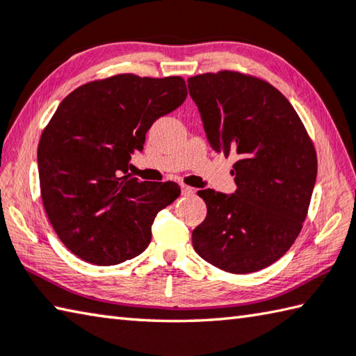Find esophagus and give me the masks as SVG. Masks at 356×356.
<instances>
[{"label":"esophagus","instance_id":"34e87169","mask_svg":"<svg viewBox=\"0 0 356 356\" xmlns=\"http://www.w3.org/2000/svg\"><path fill=\"white\" fill-rule=\"evenodd\" d=\"M182 195L184 196H193L195 195V188H191L188 185H182Z\"/></svg>","mask_w":356,"mask_h":356}]
</instances>
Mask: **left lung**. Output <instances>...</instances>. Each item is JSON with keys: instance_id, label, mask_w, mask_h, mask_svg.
<instances>
[{"instance_id": "obj_1", "label": "left lung", "mask_w": 356, "mask_h": 356, "mask_svg": "<svg viewBox=\"0 0 356 356\" xmlns=\"http://www.w3.org/2000/svg\"><path fill=\"white\" fill-rule=\"evenodd\" d=\"M188 90L210 146L238 157L236 191L200 190L207 218L193 248L232 274L268 268L300 234L312 200L318 157L294 107L279 90L236 71L193 76Z\"/></svg>"}]
</instances>
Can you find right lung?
<instances>
[{"label":"right lung","instance_id":"1","mask_svg":"<svg viewBox=\"0 0 356 356\" xmlns=\"http://www.w3.org/2000/svg\"><path fill=\"white\" fill-rule=\"evenodd\" d=\"M185 98L179 76L116 74L81 86L57 107L38 143V177L49 222L74 255L112 266L149 245L154 219L180 186L140 182L129 161L152 122Z\"/></svg>","mask_w":356,"mask_h":356}]
</instances>
